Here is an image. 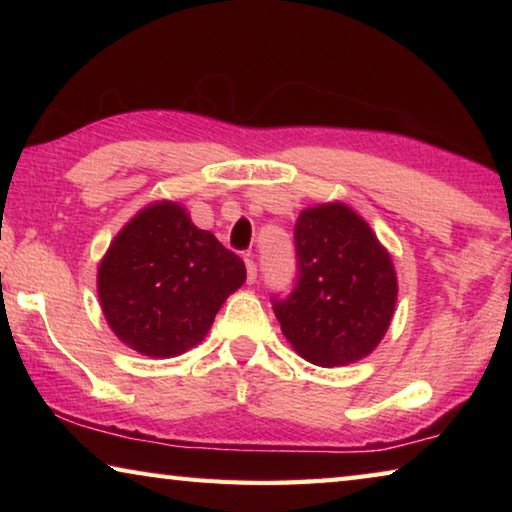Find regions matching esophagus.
<instances>
[{
	"instance_id": "obj_1",
	"label": "esophagus",
	"mask_w": 512,
	"mask_h": 512,
	"mask_svg": "<svg viewBox=\"0 0 512 512\" xmlns=\"http://www.w3.org/2000/svg\"><path fill=\"white\" fill-rule=\"evenodd\" d=\"M246 280H248V284H255V280H257V264L253 262V259H246Z\"/></svg>"
}]
</instances>
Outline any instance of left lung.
<instances>
[{
	"instance_id": "1",
	"label": "left lung",
	"mask_w": 512,
	"mask_h": 512,
	"mask_svg": "<svg viewBox=\"0 0 512 512\" xmlns=\"http://www.w3.org/2000/svg\"><path fill=\"white\" fill-rule=\"evenodd\" d=\"M296 284L273 296L282 332L316 366H345L377 348L391 325L397 277L391 255L348 205L309 207L293 228Z\"/></svg>"
}]
</instances>
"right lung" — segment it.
I'll return each mask as SVG.
<instances>
[{
  "mask_svg": "<svg viewBox=\"0 0 512 512\" xmlns=\"http://www.w3.org/2000/svg\"><path fill=\"white\" fill-rule=\"evenodd\" d=\"M244 280V259L196 228L185 207L162 201L110 244L99 266V300L128 348L164 359L201 343Z\"/></svg>",
  "mask_w": 512,
  "mask_h": 512,
  "instance_id": "right-lung-1",
  "label": "right lung"
}]
</instances>
